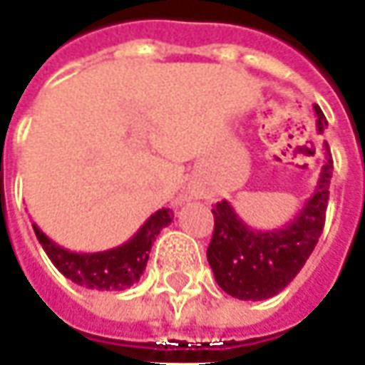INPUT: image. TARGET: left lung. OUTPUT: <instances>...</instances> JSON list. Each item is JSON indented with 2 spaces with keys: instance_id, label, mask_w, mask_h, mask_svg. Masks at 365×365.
Segmentation results:
<instances>
[{
  "instance_id": "8db88e82",
  "label": "left lung",
  "mask_w": 365,
  "mask_h": 365,
  "mask_svg": "<svg viewBox=\"0 0 365 365\" xmlns=\"http://www.w3.org/2000/svg\"><path fill=\"white\" fill-rule=\"evenodd\" d=\"M317 129L327 127L325 115L315 105ZM325 161L313 194L295 218L274 230H255L246 224L228 200L218 202L214 234L207 246V262L216 283L228 295L242 301H264L279 295L311 257L325 224L333 159L325 143Z\"/></svg>"
}]
</instances>
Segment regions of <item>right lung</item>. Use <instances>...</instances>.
<instances>
[{
	"label": "right lung",
	"mask_w": 365,
	"mask_h": 365,
	"mask_svg": "<svg viewBox=\"0 0 365 365\" xmlns=\"http://www.w3.org/2000/svg\"><path fill=\"white\" fill-rule=\"evenodd\" d=\"M171 220L173 212L170 207H161L127 242L101 252H72L48 238L38 224L32 226L52 264L72 283L96 291H125L141 279L151 246Z\"/></svg>",
	"instance_id": "right-lung-1"
}]
</instances>
